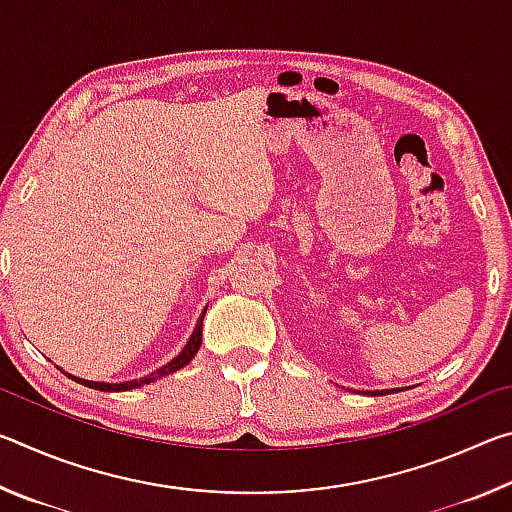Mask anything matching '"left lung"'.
Returning <instances> with one entry per match:
<instances>
[{"label": "left lung", "mask_w": 512, "mask_h": 512, "mask_svg": "<svg viewBox=\"0 0 512 512\" xmlns=\"http://www.w3.org/2000/svg\"><path fill=\"white\" fill-rule=\"evenodd\" d=\"M375 395H384V391H375Z\"/></svg>", "instance_id": "8db88e82"}]
</instances>
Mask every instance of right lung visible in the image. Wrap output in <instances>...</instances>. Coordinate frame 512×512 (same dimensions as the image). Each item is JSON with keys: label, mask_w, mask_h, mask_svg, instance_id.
I'll return each mask as SVG.
<instances>
[{"label": "right lung", "mask_w": 512, "mask_h": 512, "mask_svg": "<svg viewBox=\"0 0 512 512\" xmlns=\"http://www.w3.org/2000/svg\"><path fill=\"white\" fill-rule=\"evenodd\" d=\"M203 316H205V309H203L201 318H198V323H196V327H194L192 336H189V341H187V345L183 348V352H180L178 357L173 359V361H169L167 366H162L160 370L151 372V375H146V377H142V379L124 381V384H101V381H88V379H79V377H72V375H67V377H72L74 381H79V384H85V386L97 388V391H106V393L131 391V388H140V386H144V384H151V381H158L160 377L169 375V372H176V370H180V368L187 366V363L194 359V354L198 352V348H201V339H203V332H201V329H203Z\"/></svg>", "instance_id": "right-lung-1"}]
</instances>
